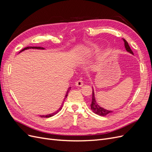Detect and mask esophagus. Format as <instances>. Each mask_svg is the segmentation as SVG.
<instances>
[{
  "label": "esophagus",
  "instance_id": "1",
  "mask_svg": "<svg viewBox=\"0 0 152 152\" xmlns=\"http://www.w3.org/2000/svg\"><path fill=\"white\" fill-rule=\"evenodd\" d=\"M84 85V82L82 80H79L75 82V86L77 87H82Z\"/></svg>",
  "mask_w": 152,
  "mask_h": 152
}]
</instances>
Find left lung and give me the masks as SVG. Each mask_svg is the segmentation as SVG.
<instances>
[{"label": "left lung", "mask_w": 152, "mask_h": 152, "mask_svg": "<svg viewBox=\"0 0 152 152\" xmlns=\"http://www.w3.org/2000/svg\"><path fill=\"white\" fill-rule=\"evenodd\" d=\"M123 40L124 41V44H125V48L127 50V51L129 52L130 53L133 54V52L132 51V50L131 49L127 41L124 39H123ZM91 108L92 110H93V112L94 113L97 114V115H100V116H106L107 115L112 112V111H110V110H106V109H104L102 107H100L97 104V103H96V100H95L94 93V90L93 89V98H92V102H91Z\"/></svg>", "instance_id": "8db88e82"}]
</instances>
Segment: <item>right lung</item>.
<instances>
[{
  "label": "right lung",
  "instance_id": "obj_1",
  "mask_svg": "<svg viewBox=\"0 0 152 152\" xmlns=\"http://www.w3.org/2000/svg\"><path fill=\"white\" fill-rule=\"evenodd\" d=\"M43 49L44 48H40V47H26V48H24V49H23L20 52H21V51H23V50H26V49ZM71 87H70V88L69 89H70ZM68 91H69V90H68V91H67V93H66V96H65V98L67 97V96H68ZM62 107H63V105H61V107L59 108V110H58L56 112H54V113H52V114H49V115H42L41 116L40 115V117H44V118H49V117H52V116H53V115H56V113H58L59 111H60V110H61V108H62Z\"/></svg>",
  "mask_w": 152,
  "mask_h": 152
}]
</instances>
